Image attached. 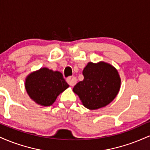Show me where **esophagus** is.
<instances>
[{"mask_svg": "<svg viewBox=\"0 0 150 150\" xmlns=\"http://www.w3.org/2000/svg\"><path fill=\"white\" fill-rule=\"evenodd\" d=\"M67 82L70 86H74L77 83V79L75 76H70L67 78Z\"/></svg>", "mask_w": 150, "mask_h": 150, "instance_id": "esophagus-1", "label": "esophagus"}]
</instances>
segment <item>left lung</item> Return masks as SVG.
I'll use <instances>...</instances> for the list:
<instances>
[{"label":"left lung","instance_id":"8db88e82","mask_svg":"<svg viewBox=\"0 0 150 150\" xmlns=\"http://www.w3.org/2000/svg\"><path fill=\"white\" fill-rule=\"evenodd\" d=\"M84 80L73 91L85 107L96 110L107 106L119 92L121 80L115 67L104 61L89 62L82 71Z\"/></svg>","mask_w":150,"mask_h":150}]
</instances>
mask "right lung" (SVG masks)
<instances>
[{
	"mask_svg": "<svg viewBox=\"0 0 150 150\" xmlns=\"http://www.w3.org/2000/svg\"><path fill=\"white\" fill-rule=\"evenodd\" d=\"M25 89L34 102L42 106H51L58 96L69 85L59 71L42 68L29 74L25 79Z\"/></svg>",
	"mask_w": 150,
	"mask_h": 150,
	"instance_id": "obj_1",
	"label": "right lung"
}]
</instances>
